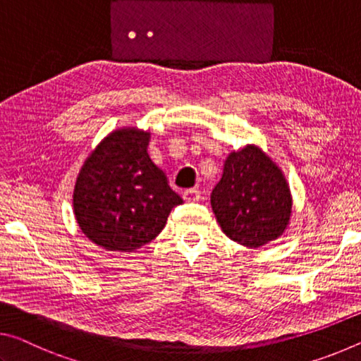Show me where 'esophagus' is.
<instances>
[{
  "label": "esophagus",
  "instance_id": "obj_1",
  "mask_svg": "<svg viewBox=\"0 0 361 361\" xmlns=\"http://www.w3.org/2000/svg\"><path fill=\"white\" fill-rule=\"evenodd\" d=\"M182 197H184L187 203H195L202 198V193H200V190H197V188H188V190L182 193Z\"/></svg>",
  "mask_w": 361,
  "mask_h": 361
}]
</instances>
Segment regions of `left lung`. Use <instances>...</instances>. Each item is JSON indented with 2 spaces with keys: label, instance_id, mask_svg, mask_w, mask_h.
<instances>
[{
  "label": "left lung",
  "instance_id": "left-lung-1",
  "mask_svg": "<svg viewBox=\"0 0 361 361\" xmlns=\"http://www.w3.org/2000/svg\"><path fill=\"white\" fill-rule=\"evenodd\" d=\"M211 206L230 240L259 247L285 232L293 200L280 168L261 149L247 145L227 157Z\"/></svg>",
  "mask_w": 361,
  "mask_h": 361
}]
</instances>
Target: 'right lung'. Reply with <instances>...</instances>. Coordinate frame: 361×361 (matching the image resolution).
I'll return each instance as SVG.
<instances>
[{"instance_id":"add662e5","label":"right lung","mask_w":361,"mask_h":361,"mask_svg":"<svg viewBox=\"0 0 361 361\" xmlns=\"http://www.w3.org/2000/svg\"><path fill=\"white\" fill-rule=\"evenodd\" d=\"M150 134L134 128L107 135L76 179L73 211L87 238L128 252L152 241L182 198L147 152Z\"/></svg>"}]
</instances>
